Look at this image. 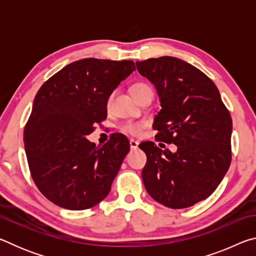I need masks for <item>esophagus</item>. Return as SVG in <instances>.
I'll list each match as a JSON object with an SVG mask.
<instances>
[{"mask_svg": "<svg viewBox=\"0 0 256 256\" xmlns=\"http://www.w3.org/2000/svg\"><path fill=\"white\" fill-rule=\"evenodd\" d=\"M138 141L133 140V138H131V140H130V148H131L132 150L138 149Z\"/></svg>", "mask_w": 256, "mask_h": 256, "instance_id": "esophagus-1", "label": "esophagus"}]
</instances>
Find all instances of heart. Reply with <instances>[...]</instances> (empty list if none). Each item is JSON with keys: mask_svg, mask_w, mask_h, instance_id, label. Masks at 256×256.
Returning <instances> with one entry per match:
<instances>
[{"mask_svg": "<svg viewBox=\"0 0 256 256\" xmlns=\"http://www.w3.org/2000/svg\"><path fill=\"white\" fill-rule=\"evenodd\" d=\"M131 92L134 96V98L140 96L142 94H146V92H151L152 94V90H151L150 86H148L146 84H144V82H138V84H136L132 86L131 88ZM112 94H110V98H108V105L112 102ZM142 128H144V124L142 123H134V122H126L124 123L122 126H120V130H122L123 132L125 133H128V134H132V136H138V133L141 132Z\"/></svg>", "mask_w": 256, "mask_h": 256, "instance_id": "1", "label": "heart"}]
</instances>
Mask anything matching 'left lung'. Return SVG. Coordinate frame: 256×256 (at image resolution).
<instances>
[{
	"label": "left lung",
	"mask_w": 256,
	"mask_h": 256,
	"mask_svg": "<svg viewBox=\"0 0 256 256\" xmlns=\"http://www.w3.org/2000/svg\"><path fill=\"white\" fill-rule=\"evenodd\" d=\"M136 68L159 96L156 138L177 146L176 152L154 142L138 146L146 154V192L172 209L192 206L214 192L230 166V114L212 80L183 60L149 58L136 62Z\"/></svg>",
	"instance_id": "8db88e82"
}]
</instances>
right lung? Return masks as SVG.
I'll list each match as a JSON object with an SVG mask.
<instances>
[{"label":"right lung","mask_w":256,"mask_h":256,"mask_svg":"<svg viewBox=\"0 0 256 256\" xmlns=\"http://www.w3.org/2000/svg\"><path fill=\"white\" fill-rule=\"evenodd\" d=\"M133 71V60L84 58L38 90L24 128V150L34 184L54 204L84 210L110 193L128 140L116 133L99 148L86 136L107 118L108 98Z\"/></svg>","instance_id":"obj_1"}]
</instances>
